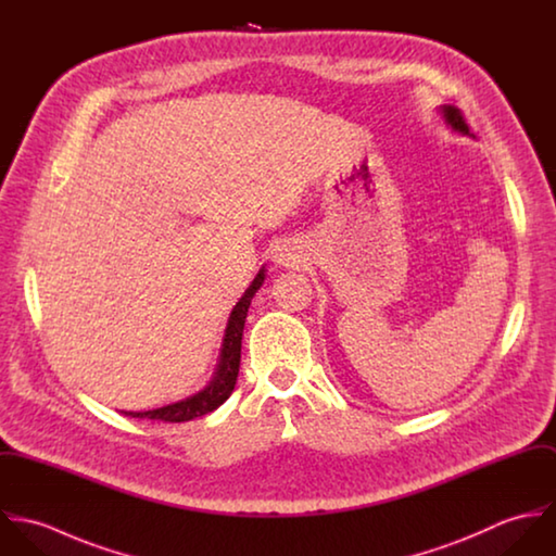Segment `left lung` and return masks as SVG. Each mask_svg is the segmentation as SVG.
I'll list each match as a JSON object with an SVG mask.
<instances>
[{"instance_id": "left-lung-1", "label": "left lung", "mask_w": 556, "mask_h": 556, "mask_svg": "<svg viewBox=\"0 0 556 556\" xmlns=\"http://www.w3.org/2000/svg\"><path fill=\"white\" fill-rule=\"evenodd\" d=\"M443 113H445L447 124H450L454 130H460V132L469 135V124L465 122L460 109H456V106H443Z\"/></svg>"}]
</instances>
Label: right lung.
Returning <instances> with one entry per match:
<instances>
[{
    "label": "right lung",
    "mask_w": 556,
    "mask_h": 556,
    "mask_svg": "<svg viewBox=\"0 0 556 556\" xmlns=\"http://www.w3.org/2000/svg\"><path fill=\"white\" fill-rule=\"evenodd\" d=\"M265 280V269H261L256 274V278L252 280L250 289L243 293V298L239 300L238 306L233 308L231 317H229V325H227V333H225V342H223V353H220V364L216 370L214 381L199 392L197 396L186 397L181 402L162 406V408H154V410H141V413H128L122 410L124 415L130 417H148V419H159V421H190L194 417L207 415L212 410H216L227 397L233 394L236 381L239 375V362H241V333H243V323H245V315L250 308V302L254 298V293L258 291V287Z\"/></svg>",
    "instance_id": "right-lung-1"
}]
</instances>
